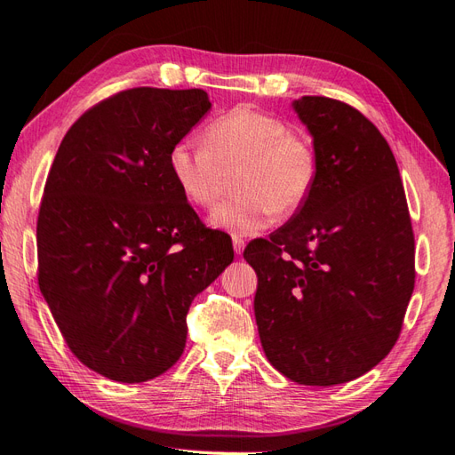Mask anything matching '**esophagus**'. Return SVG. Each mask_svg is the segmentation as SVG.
<instances>
[{
    "label": "esophagus",
    "instance_id": "esophagus-1",
    "mask_svg": "<svg viewBox=\"0 0 455 455\" xmlns=\"http://www.w3.org/2000/svg\"><path fill=\"white\" fill-rule=\"evenodd\" d=\"M232 245H235V253H236V255H242V251H243V248H245L243 238H242V236H235V238H232Z\"/></svg>",
    "mask_w": 455,
    "mask_h": 455
}]
</instances>
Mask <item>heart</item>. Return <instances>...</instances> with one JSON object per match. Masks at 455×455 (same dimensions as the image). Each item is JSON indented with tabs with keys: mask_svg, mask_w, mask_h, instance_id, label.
Wrapping results in <instances>:
<instances>
[{
	"mask_svg": "<svg viewBox=\"0 0 455 455\" xmlns=\"http://www.w3.org/2000/svg\"><path fill=\"white\" fill-rule=\"evenodd\" d=\"M170 170L183 196L198 207H212L235 175L238 192L215 207L210 223L250 236L275 212L290 215L305 204L316 180V156L283 120L238 107L207 127L205 142L173 145Z\"/></svg>",
	"mask_w": 455,
	"mask_h": 455,
	"instance_id": "heart-1",
	"label": "heart"
}]
</instances>
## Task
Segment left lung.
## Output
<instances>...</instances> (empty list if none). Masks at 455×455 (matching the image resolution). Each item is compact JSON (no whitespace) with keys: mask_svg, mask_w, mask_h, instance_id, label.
Masks as SVG:
<instances>
[{"mask_svg":"<svg viewBox=\"0 0 455 455\" xmlns=\"http://www.w3.org/2000/svg\"><path fill=\"white\" fill-rule=\"evenodd\" d=\"M313 137L308 198L243 259L257 272L255 322L268 362L299 385L330 387L370 371L395 347L413 291V232L398 165L356 108L301 97Z\"/></svg>","mask_w":455,"mask_h":455,"instance_id":"8db88e82","label":"left lung"}]
</instances>
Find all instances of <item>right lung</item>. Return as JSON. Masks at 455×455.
Segmentation results:
<instances>
[{"label": "right lung", "instance_id": "add662e5", "mask_svg": "<svg viewBox=\"0 0 455 455\" xmlns=\"http://www.w3.org/2000/svg\"><path fill=\"white\" fill-rule=\"evenodd\" d=\"M212 110L204 89L135 87L87 110L57 150L37 217V282L77 360L112 381L170 370L187 313L235 259L170 170Z\"/></svg>", "mask_w": 455, "mask_h": 455}]
</instances>
